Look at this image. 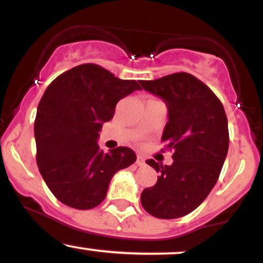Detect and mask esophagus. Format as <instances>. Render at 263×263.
Segmentation results:
<instances>
[{"label": "esophagus", "mask_w": 263, "mask_h": 263, "mask_svg": "<svg viewBox=\"0 0 263 263\" xmlns=\"http://www.w3.org/2000/svg\"><path fill=\"white\" fill-rule=\"evenodd\" d=\"M136 164H137L138 167H144V165H146V161H144L143 157L137 156V159H136Z\"/></svg>", "instance_id": "34e87169"}]
</instances>
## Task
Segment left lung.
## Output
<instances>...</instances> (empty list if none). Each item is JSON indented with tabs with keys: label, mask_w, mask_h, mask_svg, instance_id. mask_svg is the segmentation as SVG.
<instances>
[{
	"label": "left lung",
	"mask_w": 263,
	"mask_h": 263,
	"mask_svg": "<svg viewBox=\"0 0 263 263\" xmlns=\"http://www.w3.org/2000/svg\"><path fill=\"white\" fill-rule=\"evenodd\" d=\"M140 83L167 104L162 141L173 149L172 165L146 161L159 177L142 192L141 204L155 218H182L197 209L218 182L229 149L228 117L218 96L192 74Z\"/></svg>",
	"instance_id": "1"
}]
</instances>
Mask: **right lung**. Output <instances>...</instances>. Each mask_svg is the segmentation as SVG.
I'll list each match as a JSON object with an SVG mask.
<instances>
[{
  "instance_id": "obj_1",
  "label": "right lung",
  "mask_w": 263,
  "mask_h": 263,
  "mask_svg": "<svg viewBox=\"0 0 263 263\" xmlns=\"http://www.w3.org/2000/svg\"><path fill=\"white\" fill-rule=\"evenodd\" d=\"M141 90L98 64H81L55 78L42 96L34 121L37 164L53 195L68 206L89 210L106 198L114 174L136 162L128 147L104 152L102 123L122 98Z\"/></svg>"
}]
</instances>
